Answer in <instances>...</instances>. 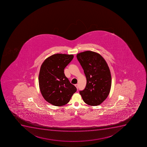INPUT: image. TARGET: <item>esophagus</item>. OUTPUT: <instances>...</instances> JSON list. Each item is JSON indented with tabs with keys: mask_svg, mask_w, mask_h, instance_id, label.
Wrapping results in <instances>:
<instances>
[{
	"mask_svg": "<svg viewBox=\"0 0 147 147\" xmlns=\"http://www.w3.org/2000/svg\"><path fill=\"white\" fill-rule=\"evenodd\" d=\"M75 86H76V87L77 88V89L78 88V84H75Z\"/></svg>",
	"mask_w": 147,
	"mask_h": 147,
	"instance_id": "1",
	"label": "esophagus"
}]
</instances>
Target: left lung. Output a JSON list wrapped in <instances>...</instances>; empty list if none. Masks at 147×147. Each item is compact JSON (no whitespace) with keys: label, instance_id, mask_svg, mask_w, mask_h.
<instances>
[{"label":"left lung","instance_id":"left-lung-1","mask_svg":"<svg viewBox=\"0 0 147 147\" xmlns=\"http://www.w3.org/2000/svg\"><path fill=\"white\" fill-rule=\"evenodd\" d=\"M76 56L87 80L85 88L80 91V94L86 104L98 105L110 93L111 78L109 68L103 58L97 53L85 51Z\"/></svg>","mask_w":147,"mask_h":147}]
</instances>
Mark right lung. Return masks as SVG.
Instances as JSON below:
<instances>
[{
    "label": "right lung",
    "mask_w": 147,
    "mask_h": 147,
    "mask_svg": "<svg viewBox=\"0 0 147 147\" xmlns=\"http://www.w3.org/2000/svg\"><path fill=\"white\" fill-rule=\"evenodd\" d=\"M74 58L72 55L57 54L42 63L39 75V85L45 100L56 106L67 104L77 89L65 76L64 69Z\"/></svg>",
    "instance_id": "obj_1"
}]
</instances>
